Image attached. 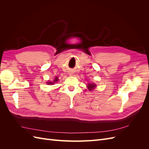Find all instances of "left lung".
I'll return each mask as SVG.
<instances>
[{"label": "left lung", "instance_id": "obj_1", "mask_svg": "<svg viewBox=\"0 0 149 149\" xmlns=\"http://www.w3.org/2000/svg\"><path fill=\"white\" fill-rule=\"evenodd\" d=\"M96 87V84H95L94 83H88L87 88L89 91H91V90L94 89Z\"/></svg>", "mask_w": 149, "mask_h": 149}]
</instances>
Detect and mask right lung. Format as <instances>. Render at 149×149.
<instances>
[{"label": "right lung", "instance_id": "obj_1", "mask_svg": "<svg viewBox=\"0 0 149 149\" xmlns=\"http://www.w3.org/2000/svg\"><path fill=\"white\" fill-rule=\"evenodd\" d=\"M58 81V77H55V79L53 80V82H47V84H49V85H52V84H54V83H55V82Z\"/></svg>", "mask_w": 149, "mask_h": 149}]
</instances>
